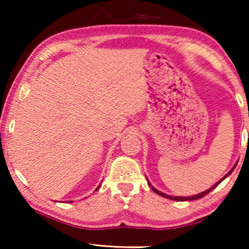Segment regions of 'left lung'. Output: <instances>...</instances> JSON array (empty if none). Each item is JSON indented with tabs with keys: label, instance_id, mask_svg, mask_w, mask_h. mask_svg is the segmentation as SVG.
<instances>
[{
	"label": "left lung",
	"instance_id": "1",
	"mask_svg": "<svg viewBox=\"0 0 249 249\" xmlns=\"http://www.w3.org/2000/svg\"><path fill=\"white\" fill-rule=\"evenodd\" d=\"M234 168H236V166H233V168H232V169H231V170H230V171H229V172H228V173H227V175H226V176H224V177H223V178L220 180V181H217V182L215 183V185H214V186L212 187V188L207 189V190H205V192H203V193H200V194H198V195H194V196H190V197H179V196H177V197H172V196H169V195H166V194H163V193H161V192H159V190H158V189H155V188H154V187H152V185H151V183H149V186H151V187H152V189H153V190H154V192H155L156 194H158V195H161V196H163V197H165V198H169V199H172V200H178V202H185V200H195V199L202 198V197H204V196H205V195H207V194H209L210 192H212V190H213L214 188H215V187H216L217 185H219V183H220L221 181H222V180H223V179H226L228 176H229V175H231V172H232V171H233V170H234Z\"/></svg>",
	"mask_w": 249,
	"mask_h": 249
}]
</instances>
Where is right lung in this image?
<instances>
[{
	"mask_svg": "<svg viewBox=\"0 0 249 249\" xmlns=\"http://www.w3.org/2000/svg\"><path fill=\"white\" fill-rule=\"evenodd\" d=\"M97 189H98V188H97ZM97 189H96V190H97Z\"/></svg>",
	"mask_w": 249,
	"mask_h": 249,
	"instance_id": "obj_1",
	"label": "right lung"
}]
</instances>
